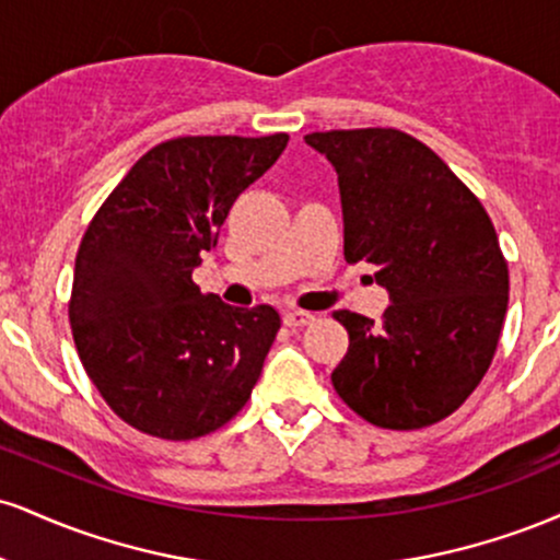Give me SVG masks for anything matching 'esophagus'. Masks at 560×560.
Here are the masks:
<instances>
[{"label": "esophagus", "instance_id": "34e87169", "mask_svg": "<svg viewBox=\"0 0 560 560\" xmlns=\"http://www.w3.org/2000/svg\"><path fill=\"white\" fill-rule=\"evenodd\" d=\"M313 320H316V316H313V313H307V311H287L284 313V324L287 326H307V324H313Z\"/></svg>", "mask_w": 560, "mask_h": 560}]
</instances>
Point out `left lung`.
Instances as JSON below:
<instances>
[{
	"instance_id": "8db88e82",
	"label": "left lung",
	"mask_w": 560,
	"mask_h": 560,
	"mask_svg": "<svg viewBox=\"0 0 560 560\" xmlns=\"http://www.w3.org/2000/svg\"><path fill=\"white\" fill-rule=\"evenodd\" d=\"M334 165L345 260L376 266L382 320L337 311L350 334L337 395L382 429H421L458 410L490 369L508 311V262L468 186L395 128L307 133Z\"/></svg>"
}]
</instances>
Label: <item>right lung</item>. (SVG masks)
I'll return each mask as SVG.
<instances>
[{
  "label": "right lung",
  "mask_w": 560,
  "mask_h": 560,
  "mask_svg": "<svg viewBox=\"0 0 560 560\" xmlns=\"http://www.w3.org/2000/svg\"><path fill=\"white\" fill-rule=\"evenodd\" d=\"M289 137H182L152 147L96 210L75 255L70 329L89 378L126 423L195 440L253 395L281 318L231 307L191 271L231 205Z\"/></svg>",
  "instance_id": "add662e5"
}]
</instances>
